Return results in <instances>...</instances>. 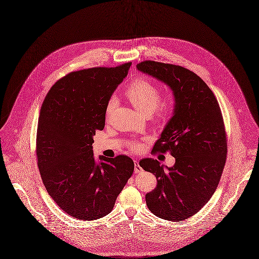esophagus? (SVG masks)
Here are the masks:
<instances>
[{
	"instance_id": "esophagus-1",
	"label": "esophagus",
	"mask_w": 259,
	"mask_h": 259,
	"mask_svg": "<svg viewBox=\"0 0 259 259\" xmlns=\"http://www.w3.org/2000/svg\"><path fill=\"white\" fill-rule=\"evenodd\" d=\"M134 165H135V167H134V171H135V174H139V172H142V171H143V168L141 167V165H140L139 161H138V160H134Z\"/></svg>"
}]
</instances>
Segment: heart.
Returning a JSON list of instances; mask_svg holds the SVG:
<instances>
[{"mask_svg":"<svg viewBox=\"0 0 259 259\" xmlns=\"http://www.w3.org/2000/svg\"><path fill=\"white\" fill-rule=\"evenodd\" d=\"M125 95L132 105L145 116H150L156 109H158L157 113L159 117H164L171 111L174 106V102L170 99H165L158 106L160 100L159 89L156 83L147 78H139L134 80L127 88ZM114 105V99L108 101L106 106V116H109ZM130 147L132 150L136 151L139 149L140 145L133 143L130 145Z\"/></svg>","mask_w":259,"mask_h":259,"instance_id":"heart-1","label":"heart"}]
</instances>
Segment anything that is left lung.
Instances as JSON below:
<instances>
[{"mask_svg":"<svg viewBox=\"0 0 259 259\" xmlns=\"http://www.w3.org/2000/svg\"><path fill=\"white\" fill-rule=\"evenodd\" d=\"M137 70L166 84L175 107L153 153L170 151L171 167L144 159L139 164L157 178L146 203L157 217L182 221L196 214L214 194L227 159V139L219 103L206 82L183 67L144 61Z\"/></svg>","mask_w":259,"mask_h":259,"instance_id":"obj_1","label":"left lung"}]
</instances>
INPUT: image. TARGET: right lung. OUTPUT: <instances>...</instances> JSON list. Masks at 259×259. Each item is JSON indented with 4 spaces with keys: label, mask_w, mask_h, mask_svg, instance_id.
Masks as SVG:
<instances>
[{
    "label": "right lung",
    "mask_w": 259,
    "mask_h": 259,
    "mask_svg": "<svg viewBox=\"0 0 259 259\" xmlns=\"http://www.w3.org/2000/svg\"><path fill=\"white\" fill-rule=\"evenodd\" d=\"M131 63L73 72L55 82L40 109L37 164L43 184L71 217L93 221L109 214L134 161L127 156H94L97 130H103L106 106Z\"/></svg>",
    "instance_id": "right-lung-1"
}]
</instances>
